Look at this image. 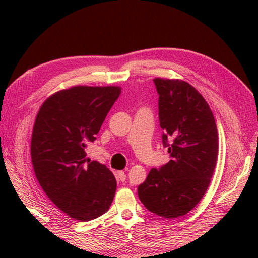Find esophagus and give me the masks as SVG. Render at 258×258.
Segmentation results:
<instances>
[{"instance_id":"esophagus-1","label":"esophagus","mask_w":258,"mask_h":258,"mask_svg":"<svg viewBox=\"0 0 258 258\" xmlns=\"http://www.w3.org/2000/svg\"><path fill=\"white\" fill-rule=\"evenodd\" d=\"M117 178H118V180H120V182H124V180L126 179V174L123 171H118L117 172Z\"/></svg>"}]
</instances>
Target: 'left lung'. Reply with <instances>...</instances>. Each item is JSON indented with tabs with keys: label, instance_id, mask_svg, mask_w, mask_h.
<instances>
[{
	"label": "left lung",
	"instance_id": "8db88e82",
	"mask_svg": "<svg viewBox=\"0 0 258 258\" xmlns=\"http://www.w3.org/2000/svg\"><path fill=\"white\" fill-rule=\"evenodd\" d=\"M154 83L163 144L171 160L151 169L138 194L150 212L176 218L206 193L216 166L217 127L207 102L187 82L156 78Z\"/></svg>",
	"mask_w": 258,
	"mask_h": 258
}]
</instances>
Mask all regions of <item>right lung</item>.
Returning <instances> with one entry per match:
<instances>
[{
	"label": "right lung",
	"instance_id": "1",
	"mask_svg": "<svg viewBox=\"0 0 258 258\" xmlns=\"http://www.w3.org/2000/svg\"><path fill=\"white\" fill-rule=\"evenodd\" d=\"M119 86H73L54 93L38 111L31 140L36 179L68 216L87 222L111 206L116 179L109 169L86 158Z\"/></svg>",
	"mask_w": 258,
	"mask_h": 258
}]
</instances>
